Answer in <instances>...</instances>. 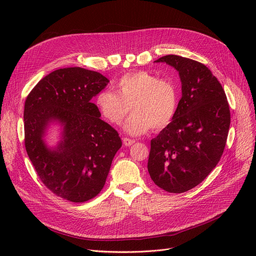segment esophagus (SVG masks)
I'll use <instances>...</instances> for the list:
<instances>
[{"label":"esophagus","instance_id":"obj_1","mask_svg":"<svg viewBox=\"0 0 256 256\" xmlns=\"http://www.w3.org/2000/svg\"><path fill=\"white\" fill-rule=\"evenodd\" d=\"M122 141H124V146H130V145H132L134 143H135V140H132L130 138H124Z\"/></svg>","mask_w":256,"mask_h":256}]
</instances>
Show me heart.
<instances>
[{
    "instance_id": "1",
    "label": "heart",
    "mask_w": 256,
    "mask_h": 256,
    "mask_svg": "<svg viewBox=\"0 0 256 256\" xmlns=\"http://www.w3.org/2000/svg\"><path fill=\"white\" fill-rule=\"evenodd\" d=\"M116 92L104 89L96 96L100 114L111 124H120L130 112L124 126L126 132L140 136L152 128H166L176 113L178 91L172 80L158 78L148 72H136L121 76L115 84Z\"/></svg>"
}]
</instances>
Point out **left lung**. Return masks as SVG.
Returning a JSON list of instances; mask_svg holds the SVG:
<instances>
[{
  "mask_svg": "<svg viewBox=\"0 0 256 256\" xmlns=\"http://www.w3.org/2000/svg\"><path fill=\"white\" fill-rule=\"evenodd\" d=\"M154 62L178 70L182 98L171 122L152 140L147 168L160 189L184 193L202 182L220 160L230 126V104L204 64L176 55Z\"/></svg>",
  "mask_w": 256,
  "mask_h": 256,
  "instance_id": "8db88e82",
  "label": "left lung"
}]
</instances>
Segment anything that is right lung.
<instances>
[{"instance_id": "add662e5", "label": "right lung", "mask_w": 256, "mask_h": 256, "mask_svg": "<svg viewBox=\"0 0 256 256\" xmlns=\"http://www.w3.org/2000/svg\"><path fill=\"white\" fill-rule=\"evenodd\" d=\"M109 82L98 72L66 67L40 80L24 102L26 154L48 189L72 202H84L102 191L122 145L91 102ZM50 124L62 128L55 146L45 141Z\"/></svg>"}]
</instances>
